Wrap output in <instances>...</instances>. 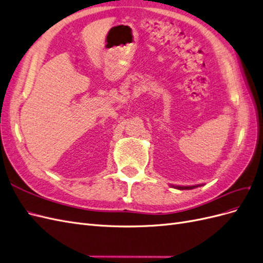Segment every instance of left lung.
<instances>
[{
  "label": "left lung",
  "mask_w": 263,
  "mask_h": 263,
  "mask_svg": "<svg viewBox=\"0 0 263 263\" xmlns=\"http://www.w3.org/2000/svg\"><path fill=\"white\" fill-rule=\"evenodd\" d=\"M197 186H200V185H192V186H173V187H176V189H178V190H192V189L197 187Z\"/></svg>",
  "instance_id": "8db88e82"
}]
</instances>
